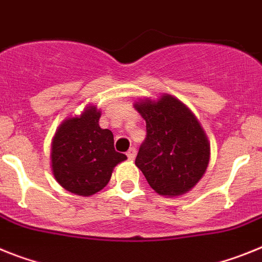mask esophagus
Instances as JSON below:
<instances>
[{"instance_id":"1","label":"esophagus","mask_w":262,"mask_h":262,"mask_svg":"<svg viewBox=\"0 0 262 262\" xmlns=\"http://www.w3.org/2000/svg\"><path fill=\"white\" fill-rule=\"evenodd\" d=\"M136 154H137V149H136V147H130V149L126 151V156H128L129 159L136 158Z\"/></svg>"}]
</instances>
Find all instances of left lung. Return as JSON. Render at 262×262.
<instances>
[{
	"instance_id": "1",
	"label": "left lung",
	"mask_w": 262,
	"mask_h": 262,
	"mask_svg": "<svg viewBox=\"0 0 262 262\" xmlns=\"http://www.w3.org/2000/svg\"><path fill=\"white\" fill-rule=\"evenodd\" d=\"M134 108L146 121L136 165L159 195L186 194L206 172L210 144L196 117L175 97L142 100Z\"/></svg>"
}]
</instances>
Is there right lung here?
I'll return each mask as SVG.
<instances>
[{
    "mask_svg": "<svg viewBox=\"0 0 262 262\" xmlns=\"http://www.w3.org/2000/svg\"><path fill=\"white\" fill-rule=\"evenodd\" d=\"M100 112L90 106L80 117L68 118L52 141V172L59 185L76 195L90 196L108 185L113 167L126 159L116 151L113 134L99 126Z\"/></svg>",
    "mask_w": 262,
    "mask_h": 262,
    "instance_id": "obj_1",
    "label": "right lung"
}]
</instances>
